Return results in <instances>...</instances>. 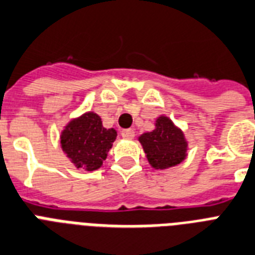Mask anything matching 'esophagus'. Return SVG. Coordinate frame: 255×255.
Here are the masks:
<instances>
[{
	"instance_id": "1",
	"label": "esophagus",
	"mask_w": 255,
	"mask_h": 255,
	"mask_svg": "<svg viewBox=\"0 0 255 255\" xmlns=\"http://www.w3.org/2000/svg\"><path fill=\"white\" fill-rule=\"evenodd\" d=\"M122 137L133 138L134 137V131L132 129V128H128V129H123V131H122Z\"/></svg>"
}]
</instances>
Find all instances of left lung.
<instances>
[{
  "mask_svg": "<svg viewBox=\"0 0 255 255\" xmlns=\"http://www.w3.org/2000/svg\"><path fill=\"white\" fill-rule=\"evenodd\" d=\"M156 128L138 137L148 162L154 169H169L181 163L187 156L188 144L182 129L167 117L157 118Z\"/></svg>",
  "mask_w": 255,
  "mask_h": 255,
  "instance_id": "1",
  "label": "left lung"
}]
</instances>
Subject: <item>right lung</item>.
<instances>
[{
	"label": "right lung",
	"mask_w": 255,
	"mask_h": 255,
	"mask_svg": "<svg viewBox=\"0 0 255 255\" xmlns=\"http://www.w3.org/2000/svg\"><path fill=\"white\" fill-rule=\"evenodd\" d=\"M117 134L114 128L103 127L99 115L89 111L64 127L60 144L74 166L93 171L102 166Z\"/></svg>",
	"instance_id": "obj_1"
}]
</instances>
